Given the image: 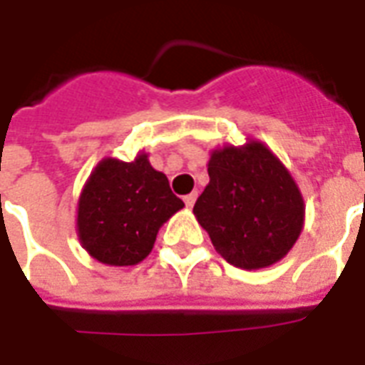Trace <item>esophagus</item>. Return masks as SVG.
Returning a JSON list of instances; mask_svg holds the SVG:
<instances>
[{"instance_id": "esophagus-1", "label": "esophagus", "mask_w": 365, "mask_h": 365, "mask_svg": "<svg viewBox=\"0 0 365 365\" xmlns=\"http://www.w3.org/2000/svg\"><path fill=\"white\" fill-rule=\"evenodd\" d=\"M195 201H197V193H189L183 197V202H185V207L191 208L195 205Z\"/></svg>"}]
</instances>
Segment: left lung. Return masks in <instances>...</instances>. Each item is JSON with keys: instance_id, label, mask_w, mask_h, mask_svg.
Here are the masks:
<instances>
[{"instance_id": "obj_1", "label": "left lung", "mask_w": 365, "mask_h": 365, "mask_svg": "<svg viewBox=\"0 0 365 365\" xmlns=\"http://www.w3.org/2000/svg\"><path fill=\"white\" fill-rule=\"evenodd\" d=\"M210 182L193 214L220 257L243 269L268 268L287 257L304 227L299 185L258 139L214 149Z\"/></svg>"}]
</instances>
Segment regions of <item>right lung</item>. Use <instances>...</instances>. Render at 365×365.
<instances>
[{
	"mask_svg": "<svg viewBox=\"0 0 365 365\" xmlns=\"http://www.w3.org/2000/svg\"><path fill=\"white\" fill-rule=\"evenodd\" d=\"M183 208L168 178L155 170L147 153L132 163L103 158L78 199L76 232L91 258L107 266H135L149 257L166 220Z\"/></svg>",
	"mask_w": 365,
	"mask_h": 365,
	"instance_id": "add662e5",
	"label": "right lung"
}]
</instances>
